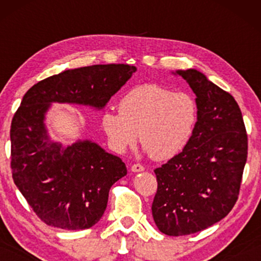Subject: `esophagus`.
Wrapping results in <instances>:
<instances>
[{"label": "esophagus", "mask_w": 261, "mask_h": 261, "mask_svg": "<svg viewBox=\"0 0 261 261\" xmlns=\"http://www.w3.org/2000/svg\"><path fill=\"white\" fill-rule=\"evenodd\" d=\"M145 170V168H143L141 164H134L133 167H131V172L134 173H140V172H143Z\"/></svg>", "instance_id": "obj_1"}]
</instances>
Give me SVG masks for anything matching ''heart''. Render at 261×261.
Segmentation results:
<instances>
[{
  "label": "heart",
  "mask_w": 261,
  "mask_h": 261,
  "mask_svg": "<svg viewBox=\"0 0 261 261\" xmlns=\"http://www.w3.org/2000/svg\"><path fill=\"white\" fill-rule=\"evenodd\" d=\"M197 103L188 92H173L158 85L137 86L120 99L119 113L106 110L101 127L114 151L124 153L136 143L157 161L180 153L197 124Z\"/></svg>",
  "instance_id": "obj_1"
}]
</instances>
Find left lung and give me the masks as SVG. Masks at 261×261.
<instances>
[{"label": "left lung", "instance_id": "8db88e82", "mask_svg": "<svg viewBox=\"0 0 261 261\" xmlns=\"http://www.w3.org/2000/svg\"><path fill=\"white\" fill-rule=\"evenodd\" d=\"M172 73L187 81L199 110L188 145L154 169L158 189L152 216L162 233L178 237L208 228L229 214L238 199L248 139L229 93L195 68Z\"/></svg>", "mask_w": 261, "mask_h": 261}]
</instances>
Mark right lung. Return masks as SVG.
Masks as SVG:
<instances>
[{"mask_svg":"<svg viewBox=\"0 0 261 261\" xmlns=\"http://www.w3.org/2000/svg\"><path fill=\"white\" fill-rule=\"evenodd\" d=\"M137 68L124 64L94 65L47 77L25 93L11 125L12 176L41 221L81 230L99 222L114 182L126 175L120 157L97 142L70 145L53 140L46 115L53 104L103 110Z\"/></svg>","mask_w":261,"mask_h":261,"instance_id":"obj_1","label":"right lung"}]
</instances>
